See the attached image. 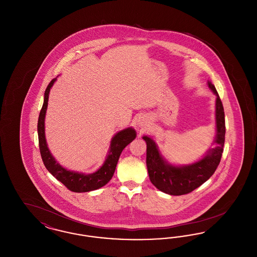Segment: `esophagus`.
<instances>
[{
    "mask_svg": "<svg viewBox=\"0 0 257 257\" xmlns=\"http://www.w3.org/2000/svg\"><path fill=\"white\" fill-rule=\"evenodd\" d=\"M138 125L139 126H144V125H146V119L143 117H141L139 120H138Z\"/></svg>",
    "mask_w": 257,
    "mask_h": 257,
    "instance_id": "esophagus-1",
    "label": "esophagus"
}]
</instances>
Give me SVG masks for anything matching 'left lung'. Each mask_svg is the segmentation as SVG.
Segmentation results:
<instances>
[{
    "instance_id": "1",
    "label": "left lung",
    "mask_w": 257,
    "mask_h": 257,
    "mask_svg": "<svg viewBox=\"0 0 257 257\" xmlns=\"http://www.w3.org/2000/svg\"><path fill=\"white\" fill-rule=\"evenodd\" d=\"M208 86L217 96L215 111L217 133L213 143L216 147L209 149L202 159L187 166H173L163 158L157 145L151 138L143 137L147 142L149 179L161 192L171 196H181L193 192L207 181L220 164L225 136L224 110L215 86L208 81Z\"/></svg>"
}]
</instances>
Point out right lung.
I'll use <instances>...</instances> for the list:
<instances>
[{
  "label": "right lung",
  "instance_id": "1",
  "mask_svg": "<svg viewBox=\"0 0 257 257\" xmlns=\"http://www.w3.org/2000/svg\"><path fill=\"white\" fill-rule=\"evenodd\" d=\"M56 80L57 78L53 79L46 87L44 93L43 106L39 112L37 122L38 143L41 158L44 163V166L46 167L50 173L63 184L68 190L72 191L74 193H86L97 190L99 188L105 186L111 179L123 149L132 141H134L137 137V133L132 127H129L114 135V137L110 141V150L108 152L107 158L102 165V167L95 172L85 174L67 171L66 169L61 167L59 163H57V161L53 157L45 139V114L48 106L50 89L56 82Z\"/></svg>",
  "mask_w": 257,
  "mask_h": 257
}]
</instances>
